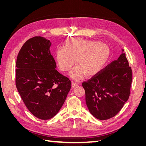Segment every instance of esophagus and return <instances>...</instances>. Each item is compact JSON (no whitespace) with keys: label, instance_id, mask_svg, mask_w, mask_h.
Masks as SVG:
<instances>
[{"label":"esophagus","instance_id":"obj_1","mask_svg":"<svg viewBox=\"0 0 146 146\" xmlns=\"http://www.w3.org/2000/svg\"><path fill=\"white\" fill-rule=\"evenodd\" d=\"M78 86V84L77 83H75V82H72V88H76L77 86Z\"/></svg>","mask_w":146,"mask_h":146}]
</instances>
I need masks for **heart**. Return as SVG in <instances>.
<instances>
[{"label":"heart","mask_w":146,"mask_h":146,"mask_svg":"<svg viewBox=\"0 0 146 146\" xmlns=\"http://www.w3.org/2000/svg\"><path fill=\"white\" fill-rule=\"evenodd\" d=\"M109 58V49L101 42L78 38L68 39L64 47H58L55 58L59 69L68 71L75 63L77 64L70 72L74 80H80L85 75L93 76L104 68Z\"/></svg>","instance_id":"heart-1"}]
</instances>
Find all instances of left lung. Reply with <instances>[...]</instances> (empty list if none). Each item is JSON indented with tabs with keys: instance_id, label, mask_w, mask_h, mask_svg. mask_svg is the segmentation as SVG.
<instances>
[{
	"instance_id": "left-lung-1",
	"label": "left lung",
	"mask_w": 146,
	"mask_h": 146,
	"mask_svg": "<svg viewBox=\"0 0 146 146\" xmlns=\"http://www.w3.org/2000/svg\"><path fill=\"white\" fill-rule=\"evenodd\" d=\"M131 81V69L122 49L117 60L82 83L92 115L99 120L116 116L129 99Z\"/></svg>"
}]
</instances>
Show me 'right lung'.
<instances>
[{
	"mask_svg": "<svg viewBox=\"0 0 146 146\" xmlns=\"http://www.w3.org/2000/svg\"><path fill=\"white\" fill-rule=\"evenodd\" d=\"M52 43L42 36L29 39L17 57L16 85L33 115L42 120L55 116L71 88L69 79L55 69Z\"/></svg>",
	"mask_w": 146,
	"mask_h": 146,
	"instance_id": "1",
	"label": "right lung"
}]
</instances>
